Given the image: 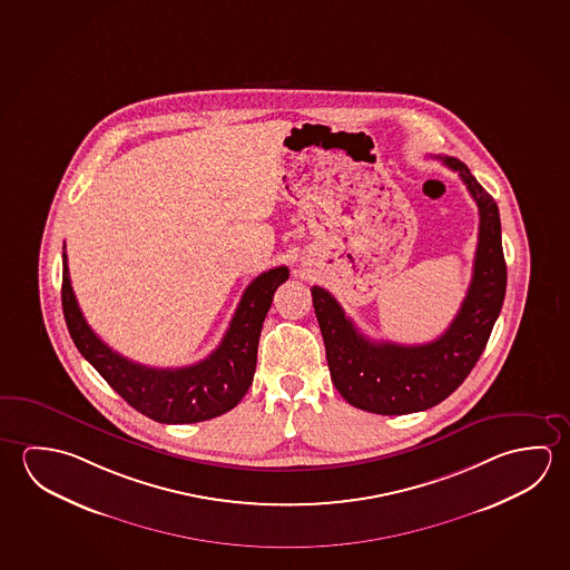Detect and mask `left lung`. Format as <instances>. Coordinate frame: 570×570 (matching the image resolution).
<instances>
[{
	"label": "left lung",
	"instance_id": "1",
	"mask_svg": "<svg viewBox=\"0 0 570 570\" xmlns=\"http://www.w3.org/2000/svg\"><path fill=\"white\" fill-rule=\"evenodd\" d=\"M435 159L459 173L479 206L473 281L451 326L430 344L372 342L360 334L327 289L312 288L332 382L357 410L403 415L443 402L475 367L503 308L507 264L497 203L465 163L441 155Z\"/></svg>",
	"mask_w": 570,
	"mask_h": 570
}]
</instances>
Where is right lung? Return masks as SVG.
<instances>
[{
  "instance_id": "obj_1",
  "label": "right lung",
  "mask_w": 570,
  "mask_h": 570,
  "mask_svg": "<svg viewBox=\"0 0 570 570\" xmlns=\"http://www.w3.org/2000/svg\"><path fill=\"white\" fill-rule=\"evenodd\" d=\"M286 266L256 276L234 312L230 327L213 354L187 367H149L112 352L85 322L69 281L63 246L61 302L69 334L85 360L131 407L159 423H196L233 410L253 385L262 322L274 292L288 281Z\"/></svg>"
}]
</instances>
